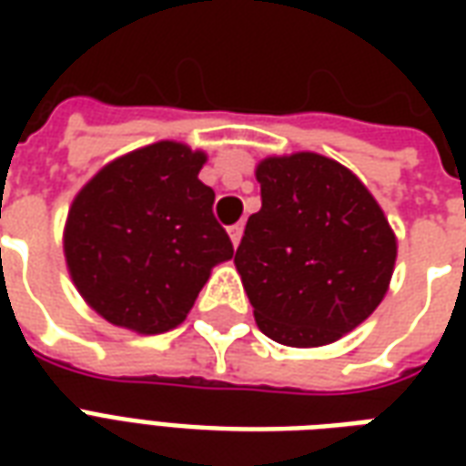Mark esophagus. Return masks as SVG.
I'll use <instances>...</instances> for the list:
<instances>
[{"instance_id": "esophagus-1", "label": "esophagus", "mask_w": 466, "mask_h": 466, "mask_svg": "<svg viewBox=\"0 0 466 466\" xmlns=\"http://www.w3.org/2000/svg\"><path fill=\"white\" fill-rule=\"evenodd\" d=\"M242 234H244V224H234V227H229V239H232L234 247H239V242H242Z\"/></svg>"}]
</instances>
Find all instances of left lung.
Here are the masks:
<instances>
[{"label": "left lung", "mask_w": 466, "mask_h": 466, "mask_svg": "<svg viewBox=\"0 0 466 466\" xmlns=\"http://www.w3.org/2000/svg\"><path fill=\"white\" fill-rule=\"evenodd\" d=\"M262 209L234 264L254 319L287 347H324L357 329L390 289L397 237L344 164L317 152L257 164Z\"/></svg>", "instance_id": "left-lung-1"}]
</instances>
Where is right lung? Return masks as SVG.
<instances>
[{
    "label": "right lung",
    "instance_id": "obj_1",
    "mask_svg": "<svg viewBox=\"0 0 466 466\" xmlns=\"http://www.w3.org/2000/svg\"><path fill=\"white\" fill-rule=\"evenodd\" d=\"M202 149L162 139L105 164L76 192L65 259L76 292L102 319L162 334L187 319L232 242L214 219Z\"/></svg>",
    "mask_w": 466,
    "mask_h": 466
}]
</instances>
